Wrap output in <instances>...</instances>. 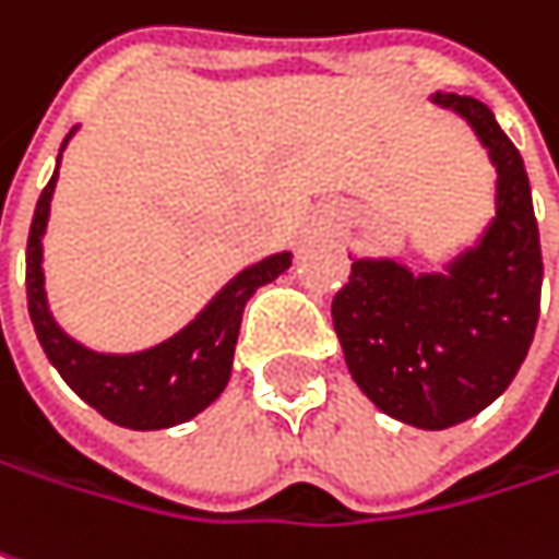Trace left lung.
<instances>
[{"instance_id":"8db88e82","label":"left lung","mask_w":559,"mask_h":559,"mask_svg":"<svg viewBox=\"0 0 559 559\" xmlns=\"http://www.w3.org/2000/svg\"><path fill=\"white\" fill-rule=\"evenodd\" d=\"M459 114L497 168L493 216L442 270L353 258L334 299L346 369L381 414L449 429L490 407L528 356L540 308V241L525 162L487 104L432 95Z\"/></svg>"}]
</instances>
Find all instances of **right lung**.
<instances>
[{
    "label": "right lung",
    "instance_id": "1",
    "mask_svg": "<svg viewBox=\"0 0 559 559\" xmlns=\"http://www.w3.org/2000/svg\"><path fill=\"white\" fill-rule=\"evenodd\" d=\"M79 130V127H75ZM62 140L53 178L44 187L31 235H27V311L37 340L60 372L62 381L117 426L127 429H168L203 414L231 379L235 343L241 314L260 286L273 283L293 266V251H280L238 270L213 299L206 301L180 331L162 343L133 353H100L69 337L50 311L47 276H44V235L50 222V200L60 180L62 148L75 136Z\"/></svg>",
    "mask_w": 559,
    "mask_h": 559
}]
</instances>
